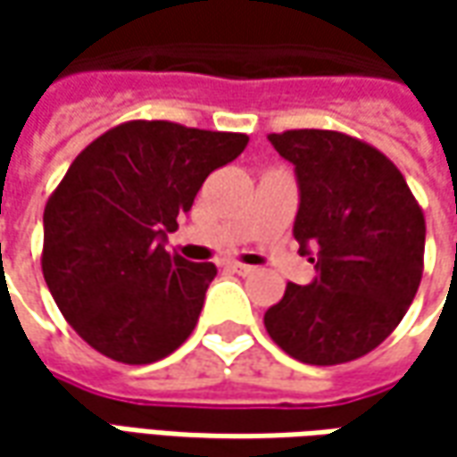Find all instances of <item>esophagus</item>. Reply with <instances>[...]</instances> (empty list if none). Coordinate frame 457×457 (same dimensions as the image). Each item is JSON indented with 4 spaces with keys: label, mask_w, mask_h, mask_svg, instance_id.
I'll list each match as a JSON object with an SVG mask.
<instances>
[{
    "label": "esophagus",
    "mask_w": 457,
    "mask_h": 457,
    "mask_svg": "<svg viewBox=\"0 0 457 457\" xmlns=\"http://www.w3.org/2000/svg\"><path fill=\"white\" fill-rule=\"evenodd\" d=\"M228 270H231V272H237V274H244V277H246V274L256 272L254 267H249V264H241V262H231V264H228Z\"/></svg>",
    "instance_id": "1"
}]
</instances>
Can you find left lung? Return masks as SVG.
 I'll return each instance as SVG.
<instances>
[{"instance_id":"8db88e82","label":"left lung","mask_w":457,"mask_h":457,"mask_svg":"<svg viewBox=\"0 0 457 457\" xmlns=\"http://www.w3.org/2000/svg\"><path fill=\"white\" fill-rule=\"evenodd\" d=\"M300 183L292 234L315 249L312 285L287 282L264 312L285 353L310 366L348 363L392 336L425 270V213L404 175L369 142L333 129L267 137Z\"/></svg>"}]
</instances>
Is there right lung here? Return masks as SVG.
<instances>
[{
    "instance_id": "1",
    "label": "right lung",
    "mask_w": 457,
    "mask_h": 457,
    "mask_svg": "<svg viewBox=\"0 0 457 457\" xmlns=\"http://www.w3.org/2000/svg\"><path fill=\"white\" fill-rule=\"evenodd\" d=\"M246 134L134 119L96 137L45 203L43 277L62 318L106 359L142 366L180 348L216 264L165 252L205 178Z\"/></svg>"
}]
</instances>
